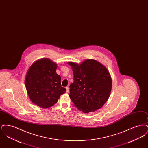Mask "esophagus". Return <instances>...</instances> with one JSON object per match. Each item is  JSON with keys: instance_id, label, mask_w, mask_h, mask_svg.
Wrapping results in <instances>:
<instances>
[{"instance_id": "34e87169", "label": "esophagus", "mask_w": 148, "mask_h": 148, "mask_svg": "<svg viewBox=\"0 0 148 148\" xmlns=\"http://www.w3.org/2000/svg\"><path fill=\"white\" fill-rule=\"evenodd\" d=\"M65 88H66V92H68L69 91V87H66Z\"/></svg>"}]
</instances>
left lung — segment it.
<instances>
[{"mask_svg":"<svg viewBox=\"0 0 148 148\" xmlns=\"http://www.w3.org/2000/svg\"><path fill=\"white\" fill-rule=\"evenodd\" d=\"M68 64L74 74V82L69 86V97L75 106L85 113L101 108L109 98L112 87L107 69L94 59H86L80 64Z\"/></svg>","mask_w":148,"mask_h":148,"instance_id":"obj_1","label":"left lung"}]
</instances>
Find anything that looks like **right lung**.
<instances>
[{
    "label": "right lung",
    "mask_w": 148,
    "mask_h": 148,
    "mask_svg": "<svg viewBox=\"0 0 148 148\" xmlns=\"http://www.w3.org/2000/svg\"><path fill=\"white\" fill-rule=\"evenodd\" d=\"M57 64L49 59L36 61L29 68L25 84L30 100L42 108L57 103L66 89L61 85V77L56 73Z\"/></svg>",
    "instance_id": "add662e5"
}]
</instances>
